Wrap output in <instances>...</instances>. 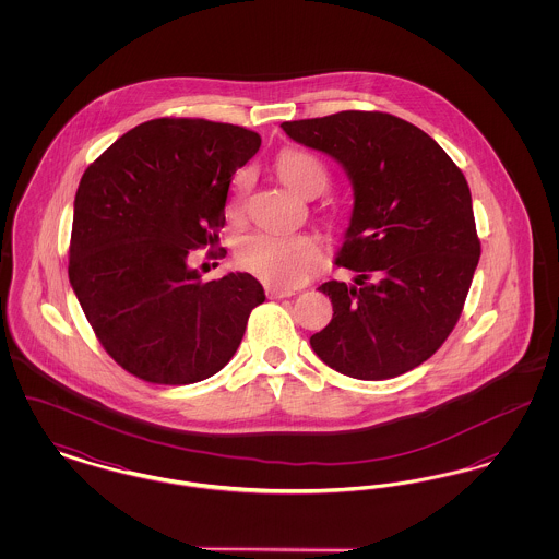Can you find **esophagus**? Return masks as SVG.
I'll return each mask as SVG.
<instances>
[{
  "mask_svg": "<svg viewBox=\"0 0 559 559\" xmlns=\"http://www.w3.org/2000/svg\"><path fill=\"white\" fill-rule=\"evenodd\" d=\"M266 293L270 299H283V297H292V295H295V289H283V287H267Z\"/></svg>",
  "mask_w": 559,
  "mask_h": 559,
  "instance_id": "esophagus-1",
  "label": "esophagus"
}]
</instances>
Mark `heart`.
Segmentation results:
<instances>
[{
    "label": "heart",
    "instance_id": "obj_1",
    "mask_svg": "<svg viewBox=\"0 0 559 559\" xmlns=\"http://www.w3.org/2000/svg\"><path fill=\"white\" fill-rule=\"evenodd\" d=\"M274 171L278 180L295 194L312 199L320 194L329 174L322 160L304 148H283L274 157ZM247 188V174L240 171L233 180L226 203V215L237 219L242 213V194ZM237 262L260 281L274 287H299L306 283L322 262L319 240L310 235H247L237 245Z\"/></svg>",
    "mask_w": 559,
    "mask_h": 559
}]
</instances>
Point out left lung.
Instances as JSON below:
<instances>
[{"label": "left lung", "mask_w": 559, "mask_h": 559, "mask_svg": "<svg viewBox=\"0 0 559 559\" xmlns=\"http://www.w3.org/2000/svg\"><path fill=\"white\" fill-rule=\"evenodd\" d=\"M281 128L337 160L354 188L335 264L356 276L320 285L333 319L310 346L365 381L419 367L451 335L478 266L465 176L433 138L388 112L342 110Z\"/></svg>", "instance_id": "1"}]
</instances>
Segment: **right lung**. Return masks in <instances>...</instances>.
Returning <instances> with one entry per match:
<instances>
[{
  "instance_id": "1",
  "label": "right lung",
  "mask_w": 559,
  "mask_h": 559,
  "mask_svg": "<svg viewBox=\"0 0 559 559\" xmlns=\"http://www.w3.org/2000/svg\"><path fill=\"white\" fill-rule=\"evenodd\" d=\"M260 144L239 126L163 117L123 133L85 169L69 281L126 371L187 385L235 356L264 287L247 272L203 283L188 253L219 240L233 176Z\"/></svg>"
}]
</instances>
